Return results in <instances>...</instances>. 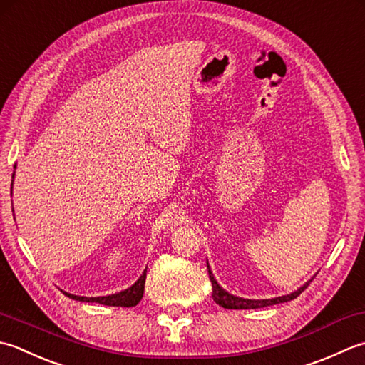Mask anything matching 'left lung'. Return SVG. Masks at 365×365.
Masks as SVG:
<instances>
[{
	"label": "left lung",
	"mask_w": 365,
	"mask_h": 365,
	"mask_svg": "<svg viewBox=\"0 0 365 365\" xmlns=\"http://www.w3.org/2000/svg\"><path fill=\"white\" fill-rule=\"evenodd\" d=\"M207 272H210V280L212 284V299L224 309H236V310H240V309H262V307H267V306H274V304L292 301V299H294V297L299 296L310 284V280H309L301 288H297L296 292L285 294V296L272 297V299H244V297H237V296L230 294L228 292H225V289L217 284V280H215V277L212 276L210 264H207Z\"/></svg>",
	"instance_id": "left-lung-1"
}]
</instances>
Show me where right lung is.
Instances as JSON below:
<instances>
[{"mask_svg": "<svg viewBox=\"0 0 365 365\" xmlns=\"http://www.w3.org/2000/svg\"><path fill=\"white\" fill-rule=\"evenodd\" d=\"M12 178H14V175H12ZM145 280H146V269L143 271L140 279L132 287L124 289V292L115 293V294L86 297V296H76V294H71L66 292H63V293L68 297H71V299L81 301V302H98V304H103V306H115V307H133V306H137L141 297H143Z\"/></svg>", "mask_w": 365, "mask_h": 365, "instance_id": "right-lung-1", "label": "right lung"}]
</instances>
